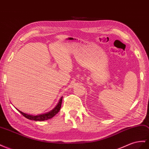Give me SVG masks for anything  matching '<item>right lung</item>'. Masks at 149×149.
Listing matches in <instances>:
<instances>
[{
    "label": "right lung",
    "instance_id": "obj_1",
    "mask_svg": "<svg viewBox=\"0 0 149 149\" xmlns=\"http://www.w3.org/2000/svg\"><path fill=\"white\" fill-rule=\"evenodd\" d=\"M62 100H63V97L60 98L59 102L57 104V105H56L53 110H51L49 112H47V113H43V114H40V115H28L25 113H23V112L19 110L18 109H17V110L24 116V117H26L27 119H29L31 120H34V121H45V120H49L51 118H53L54 115H56L58 113L60 109H61Z\"/></svg>",
    "mask_w": 149,
    "mask_h": 149
}]
</instances>
